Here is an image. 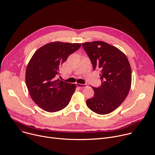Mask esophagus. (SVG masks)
I'll return each instance as SVG.
<instances>
[{
  "mask_svg": "<svg viewBox=\"0 0 155 155\" xmlns=\"http://www.w3.org/2000/svg\"><path fill=\"white\" fill-rule=\"evenodd\" d=\"M77 86L80 88H86L88 85L87 84H80V83H77Z\"/></svg>",
  "mask_w": 155,
  "mask_h": 155,
  "instance_id": "esophagus-1",
  "label": "esophagus"
}]
</instances>
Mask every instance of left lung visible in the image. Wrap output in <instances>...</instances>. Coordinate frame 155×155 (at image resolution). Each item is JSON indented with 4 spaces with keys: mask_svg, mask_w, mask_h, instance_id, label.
I'll return each instance as SVG.
<instances>
[{
    "mask_svg": "<svg viewBox=\"0 0 155 155\" xmlns=\"http://www.w3.org/2000/svg\"><path fill=\"white\" fill-rule=\"evenodd\" d=\"M82 46L93 69L100 70L101 85L93 87L94 96L87 100L89 109L98 114H107L125 100L131 87L132 71L125 54L104 41L85 42Z\"/></svg>",
    "mask_w": 155,
    "mask_h": 155,
    "instance_id": "1",
    "label": "left lung"
}]
</instances>
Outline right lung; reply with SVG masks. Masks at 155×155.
<instances>
[{
	"instance_id": "add662e5",
	"label": "right lung",
	"mask_w": 155,
	"mask_h": 155,
	"mask_svg": "<svg viewBox=\"0 0 155 155\" xmlns=\"http://www.w3.org/2000/svg\"><path fill=\"white\" fill-rule=\"evenodd\" d=\"M81 43L56 41L39 48L33 55L26 69L25 81L33 101L43 110L54 112L65 108L75 91V84L56 77L70 54Z\"/></svg>"
}]
</instances>
